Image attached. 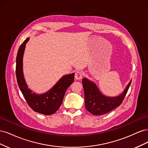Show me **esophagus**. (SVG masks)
<instances>
[{"label":"esophagus","mask_w":148,"mask_h":148,"mask_svg":"<svg viewBox=\"0 0 148 148\" xmlns=\"http://www.w3.org/2000/svg\"><path fill=\"white\" fill-rule=\"evenodd\" d=\"M83 76V73L81 71H78L75 73V78L77 79H81Z\"/></svg>","instance_id":"obj_1"}]
</instances>
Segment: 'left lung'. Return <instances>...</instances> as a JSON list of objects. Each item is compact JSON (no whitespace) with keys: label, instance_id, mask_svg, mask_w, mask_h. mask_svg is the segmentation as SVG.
Returning <instances> with one entry per match:
<instances>
[{"label":"left lung","instance_id":"1","mask_svg":"<svg viewBox=\"0 0 148 148\" xmlns=\"http://www.w3.org/2000/svg\"><path fill=\"white\" fill-rule=\"evenodd\" d=\"M132 81L128 83L124 91L117 97H106L101 93L95 83L86 78H83L82 84L84 92L85 107L91 114L101 115L109 112L119 107L123 102L128 92Z\"/></svg>","mask_w":148,"mask_h":148}]
</instances>
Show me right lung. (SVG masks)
Here are the masks:
<instances>
[{"instance_id":"right-lung-1","label":"right lung","mask_w":148,"mask_h":148,"mask_svg":"<svg viewBox=\"0 0 148 148\" xmlns=\"http://www.w3.org/2000/svg\"><path fill=\"white\" fill-rule=\"evenodd\" d=\"M29 38L26 39L18 51L16 59V77L17 83L28 106L34 111L44 115H52L59 109L63 102L67 88L74 81L75 73L66 75L61 78L53 87L42 95H36L28 88L23 73V56L26 43Z\"/></svg>"}]
</instances>
